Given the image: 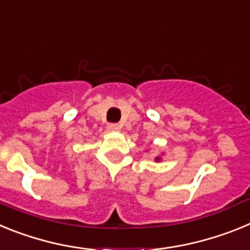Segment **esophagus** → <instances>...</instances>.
<instances>
[{
    "mask_svg": "<svg viewBox=\"0 0 250 250\" xmlns=\"http://www.w3.org/2000/svg\"><path fill=\"white\" fill-rule=\"evenodd\" d=\"M107 129H109L110 131H119V130L121 129V125H119V124H109V125H107Z\"/></svg>",
    "mask_w": 250,
    "mask_h": 250,
    "instance_id": "esophagus-1",
    "label": "esophagus"
}]
</instances>
